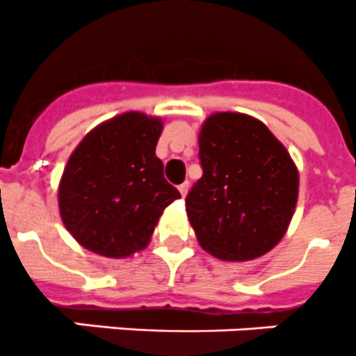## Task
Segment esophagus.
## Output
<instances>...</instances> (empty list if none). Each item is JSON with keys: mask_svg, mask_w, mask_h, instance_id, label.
I'll return each mask as SVG.
<instances>
[{"mask_svg": "<svg viewBox=\"0 0 356 356\" xmlns=\"http://www.w3.org/2000/svg\"><path fill=\"white\" fill-rule=\"evenodd\" d=\"M178 191H180L181 197H185V195H187V192H188V184H187V181H185V184H181L180 187H178Z\"/></svg>", "mask_w": 356, "mask_h": 356, "instance_id": "34e87169", "label": "esophagus"}]
</instances>
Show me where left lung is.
I'll use <instances>...</instances> for the list:
<instances>
[{
	"mask_svg": "<svg viewBox=\"0 0 356 356\" xmlns=\"http://www.w3.org/2000/svg\"><path fill=\"white\" fill-rule=\"evenodd\" d=\"M201 180L185 200L197 242L222 261L265 256L288 231L298 169L286 146L254 116L213 113L200 130Z\"/></svg>",
	"mask_w": 356,
	"mask_h": 356,
	"instance_id": "1",
	"label": "left lung"
}]
</instances>
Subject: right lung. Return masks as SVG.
I'll list each match as a JSON object with an SVG mask.
<instances>
[{
    "mask_svg": "<svg viewBox=\"0 0 356 356\" xmlns=\"http://www.w3.org/2000/svg\"><path fill=\"white\" fill-rule=\"evenodd\" d=\"M162 118L127 111L90 130L58 185L61 220L84 249L123 259L146 249L162 211L180 200L155 155Z\"/></svg>",
    "mask_w": 356,
    "mask_h": 356,
    "instance_id": "1",
    "label": "right lung"
}]
</instances>
